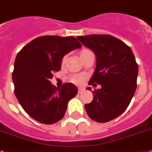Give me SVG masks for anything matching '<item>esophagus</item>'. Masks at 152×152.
<instances>
[{"label":"esophagus","mask_w":152,"mask_h":152,"mask_svg":"<svg viewBox=\"0 0 152 152\" xmlns=\"http://www.w3.org/2000/svg\"><path fill=\"white\" fill-rule=\"evenodd\" d=\"M84 91V89L82 88H78V93L79 94L82 93V91Z\"/></svg>","instance_id":"34e87169"}]
</instances>
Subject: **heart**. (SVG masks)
<instances>
[{
  "label": "heart",
  "instance_id": "1",
  "mask_svg": "<svg viewBox=\"0 0 152 152\" xmlns=\"http://www.w3.org/2000/svg\"><path fill=\"white\" fill-rule=\"evenodd\" d=\"M90 53H92V52H91V50H82L80 52L81 58V57H83L84 56H85V55ZM66 58H67V56H64V57H63L62 61H61L62 64H64L65 63ZM84 79H85V76H83V75H74V76H72V77H71V81H72L73 83L76 84V85H81V84L83 83Z\"/></svg>",
  "mask_w": 152,
  "mask_h": 152
}]
</instances>
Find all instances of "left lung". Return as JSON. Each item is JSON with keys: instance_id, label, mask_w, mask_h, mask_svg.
Instances as JSON below:
<instances>
[{"instance_id": "left-lung-1", "label": "left lung", "mask_w": 152, "mask_h": 152, "mask_svg": "<svg viewBox=\"0 0 152 152\" xmlns=\"http://www.w3.org/2000/svg\"><path fill=\"white\" fill-rule=\"evenodd\" d=\"M77 38L96 56V71L88 85H101L93 91V100L85 105V110L96 122L110 121L126 110L136 91L138 65L134 55L130 46L110 35Z\"/></svg>"}]
</instances>
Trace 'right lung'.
Returning a JSON list of instances; mask_svg holds the SVG:
<instances>
[{"label":"right lung","mask_w":152,"mask_h":152,"mask_svg":"<svg viewBox=\"0 0 152 152\" xmlns=\"http://www.w3.org/2000/svg\"><path fill=\"white\" fill-rule=\"evenodd\" d=\"M81 47L72 36H43L28 42L17 54L12 73L15 94L23 110L36 121L53 124L64 117L77 88L72 83L56 88L50 80L61 70L63 56Z\"/></svg>","instance_id":"obj_1"}]
</instances>
